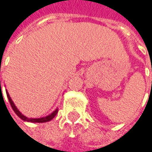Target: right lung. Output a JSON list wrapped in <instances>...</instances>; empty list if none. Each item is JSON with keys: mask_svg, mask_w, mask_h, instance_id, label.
Listing matches in <instances>:
<instances>
[{"mask_svg": "<svg viewBox=\"0 0 152 152\" xmlns=\"http://www.w3.org/2000/svg\"><path fill=\"white\" fill-rule=\"evenodd\" d=\"M0 88H1V82H0ZM6 94H7V97H8V99H9V102H10V106H11V108H12V110H14V112L22 119V120H24V121H27V122H32V123H44V122H49V121H50L56 115H57V113H58V109L57 110H55L51 114H50L49 116H47V117H44V118H26V116H24L18 109H17V107L15 106V104H14V102H12V100H11V98H10V94H9V93L8 92H6Z\"/></svg>", "mask_w": 152, "mask_h": 152, "instance_id": "1", "label": "right lung"}]
</instances>
